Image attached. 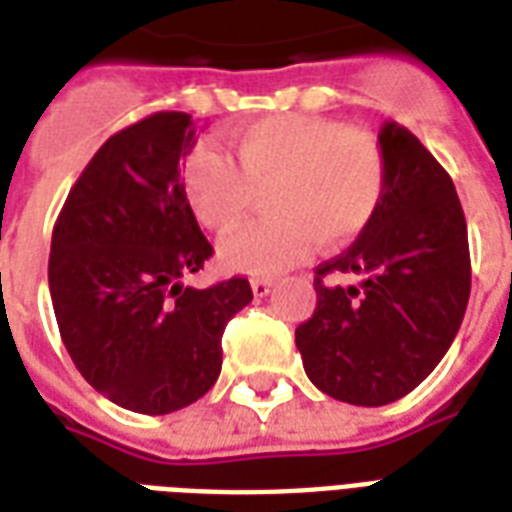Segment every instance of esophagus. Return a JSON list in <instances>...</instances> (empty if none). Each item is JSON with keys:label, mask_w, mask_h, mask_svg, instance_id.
Returning <instances> with one entry per match:
<instances>
[{"label": "esophagus", "mask_w": 512, "mask_h": 512, "mask_svg": "<svg viewBox=\"0 0 512 512\" xmlns=\"http://www.w3.org/2000/svg\"><path fill=\"white\" fill-rule=\"evenodd\" d=\"M271 287H274V279H252V293L257 298H263V295L271 293Z\"/></svg>", "instance_id": "34e87169"}]
</instances>
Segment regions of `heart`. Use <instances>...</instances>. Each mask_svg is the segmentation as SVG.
Wrapping results in <instances>:
<instances>
[{
    "instance_id": "1",
    "label": "heart",
    "mask_w": 512,
    "mask_h": 512,
    "mask_svg": "<svg viewBox=\"0 0 512 512\" xmlns=\"http://www.w3.org/2000/svg\"><path fill=\"white\" fill-rule=\"evenodd\" d=\"M233 160L200 146L184 165V195L200 225L230 233L263 192L268 217L222 244V263L279 274L312 241L339 246L372 225L385 198L388 165L377 135L325 116H271L233 138Z\"/></svg>"
}]
</instances>
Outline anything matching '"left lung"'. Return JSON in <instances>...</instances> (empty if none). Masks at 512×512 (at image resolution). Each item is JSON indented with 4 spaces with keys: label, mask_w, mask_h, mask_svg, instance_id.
Wrapping results in <instances>:
<instances>
[{
    "label": "left lung",
    "mask_w": 512,
    "mask_h": 512,
    "mask_svg": "<svg viewBox=\"0 0 512 512\" xmlns=\"http://www.w3.org/2000/svg\"><path fill=\"white\" fill-rule=\"evenodd\" d=\"M388 165L372 225L314 268L317 309L295 328L306 377L331 399L382 407L415 391L456 339L467 312V219L431 151L396 121L380 127ZM361 273L358 288L325 286Z\"/></svg>",
    "instance_id": "left-lung-1"
}]
</instances>
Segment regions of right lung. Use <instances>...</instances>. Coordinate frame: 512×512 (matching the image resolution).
Masks as SVG:
<instances>
[{"mask_svg": "<svg viewBox=\"0 0 512 512\" xmlns=\"http://www.w3.org/2000/svg\"><path fill=\"white\" fill-rule=\"evenodd\" d=\"M195 132L189 113L162 111L111 135L51 238L48 287L75 369L143 415H168L211 391L225 325L252 301L244 276L206 290L181 282L214 255L181 181Z\"/></svg>", "mask_w": 512, "mask_h": 512, "instance_id": "right-lung-1", "label": "right lung"}]
</instances>
